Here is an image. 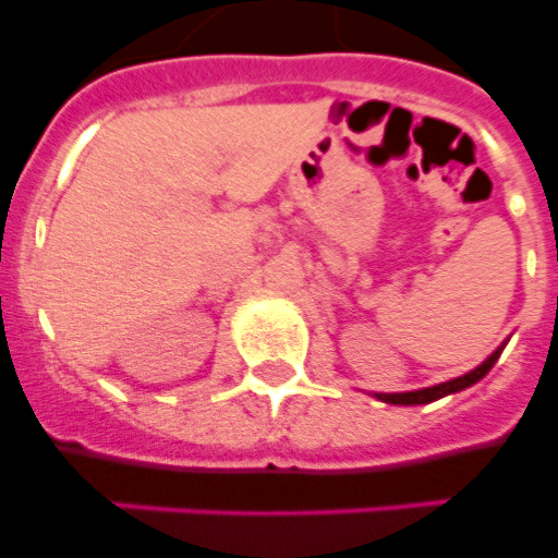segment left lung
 <instances>
[{
	"label": "left lung",
	"mask_w": 558,
	"mask_h": 558,
	"mask_svg": "<svg viewBox=\"0 0 558 558\" xmlns=\"http://www.w3.org/2000/svg\"><path fill=\"white\" fill-rule=\"evenodd\" d=\"M504 345H506V342H504ZM504 345H500V349H495L493 354H489L487 360H484L482 365L476 367V371L464 373V376H459V379L442 381V385H434V387H423V390H412V392H376V398H379V401H385V403H403V407H412V403H432V401H437V398H442V396H451V392H459V390H464V387L482 381L484 376L493 371L495 362H498Z\"/></svg>",
	"instance_id": "obj_1"
}]
</instances>
